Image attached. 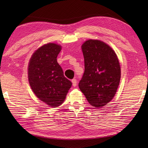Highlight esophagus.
<instances>
[{"mask_svg":"<svg viewBox=\"0 0 148 148\" xmlns=\"http://www.w3.org/2000/svg\"><path fill=\"white\" fill-rule=\"evenodd\" d=\"M72 85H73V86H76V85H77V80L76 79H72Z\"/></svg>","mask_w":148,"mask_h":148,"instance_id":"1","label":"esophagus"}]
</instances>
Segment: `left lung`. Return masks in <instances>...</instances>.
Segmentation results:
<instances>
[{
    "instance_id": "obj_1",
    "label": "left lung",
    "mask_w": 148,
    "mask_h": 148,
    "mask_svg": "<svg viewBox=\"0 0 148 148\" xmlns=\"http://www.w3.org/2000/svg\"><path fill=\"white\" fill-rule=\"evenodd\" d=\"M81 48L84 72L79 88L91 106L103 108L114 97L120 81L118 56L111 47L99 40H87Z\"/></svg>"
}]
</instances>
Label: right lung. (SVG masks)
Here are the masks:
<instances>
[{
    "mask_svg": "<svg viewBox=\"0 0 148 148\" xmlns=\"http://www.w3.org/2000/svg\"><path fill=\"white\" fill-rule=\"evenodd\" d=\"M61 46L48 43L33 53L28 67V77L33 92L49 107L57 108L64 102L72 83L64 75L57 62Z\"/></svg>",
    "mask_w": 148,
    "mask_h": 148,
    "instance_id": "obj_1",
    "label": "right lung"
}]
</instances>
